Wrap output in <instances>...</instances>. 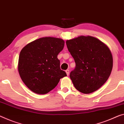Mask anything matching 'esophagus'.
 <instances>
[{"instance_id": "1", "label": "esophagus", "mask_w": 124, "mask_h": 124, "mask_svg": "<svg viewBox=\"0 0 124 124\" xmlns=\"http://www.w3.org/2000/svg\"><path fill=\"white\" fill-rule=\"evenodd\" d=\"M65 72H66V74H67V75H69V70H68V69L66 70Z\"/></svg>"}]
</instances>
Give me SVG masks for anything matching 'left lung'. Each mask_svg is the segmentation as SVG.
Wrapping results in <instances>:
<instances>
[{
  "label": "left lung",
  "instance_id": "obj_1",
  "mask_svg": "<svg viewBox=\"0 0 124 124\" xmlns=\"http://www.w3.org/2000/svg\"><path fill=\"white\" fill-rule=\"evenodd\" d=\"M76 66L70 74L74 86L84 94L96 91L107 81L113 65L111 51L99 40L80 36L66 41Z\"/></svg>",
  "mask_w": 124,
  "mask_h": 124
}]
</instances>
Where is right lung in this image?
Wrapping results in <instances>:
<instances>
[{"instance_id": "add662e5", "label": "right lung", "mask_w": 124, "mask_h": 124, "mask_svg": "<svg viewBox=\"0 0 124 124\" xmlns=\"http://www.w3.org/2000/svg\"><path fill=\"white\" fill-rule=\"evenodd\" d=\"M64 41L53 37L41 38L25 46L21 50L18 71L21 79L30 90L45 94L67 76L61 70L57 56L64 48Z\"/></svg>"}]
</instances>
